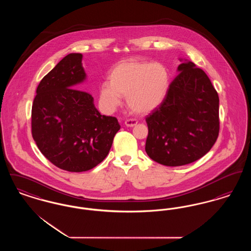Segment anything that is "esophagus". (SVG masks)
I'll return each instance as SVG.
<instances>
[{"mask_svg":"<svg viewBox=\"0 0 251 251\" xmlns=\"http://www.w3.org/2000/svg\"><path fill=\"white\" fill-rule=\"evenodd\" d=\"M137 124V120H127L125 121V125L127 127H133Z\"/></svg>","mask_w":251,"mask_h":251,"instance_id":"1","label":"esophagus"}]
</instances>
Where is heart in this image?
Instances as JSON below:
<instances>
[{"mask_svg":"<svg viewBox=\"0 0 251 251\" xmlns=\"http://www.w3.org/2000/svg\"><path fill=\"white\" fill-rule=\"evenodd\" d=\"M169 88V74L160 63L131 59L121 61L108 73V82L100 85V98L107 110H114L125 96L127 107L145 115L159 107Z\"/></svg>","mask_w":251,"mask_h":251,"instance_id":"1","label":"heart"}]
</instances>
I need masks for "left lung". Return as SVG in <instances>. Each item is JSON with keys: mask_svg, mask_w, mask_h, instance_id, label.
<instances>
[{"mask_svg": "<svg viewBox=\"0 0 251 251\" xmlns=\"http://www.w3.org/2000/svg\"><path fill=\"white\" fill-rule=\"evenodd\" d=\"M179 74L163 103L147 117L146 152L167 167L193 163L214 146L219 132V98L207 74L179 59Z\"/></svg>", "mask_w": 251, "mask_h": 251, "instance_id": "obj_1", "label": "left lung"}]
</instances>
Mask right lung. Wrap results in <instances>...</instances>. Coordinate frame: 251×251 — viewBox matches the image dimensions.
<instances>
[{
  "instance_id": "1",
  "label": "right lung",
  "mask_w": 251,
  "mask_h": 251,
  "mask_svg": "<svg viewBox=\"0 0 251 251\" xmlns=\"http://www.w3.org/2000/svg\"><path fill=\"white\" fill-rule=\"evenodd\" d=\"M83 54L70 53L36 88L32 106V135L41 153L55 167L83 172L101 163L120 129L114 117L100 114L89 93Z\"/></svg>"
}]
</instances>
